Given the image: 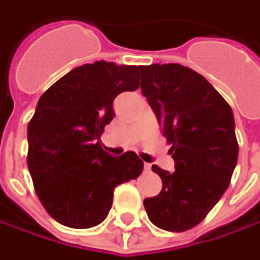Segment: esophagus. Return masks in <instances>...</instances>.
Returning <instances> with one entry per match:
<instances>
[{
  "label": "esophagus",
  "instance_id": "1",
  "mask_svg": "<svg viewBox=\"0 0 260 260\" xmlns=\"http://www.w3.org/2000/svg\"><path fill=\"white\" fill-rule=\"evenodd\" d=\"M150 169H152V165H150V164H145V171H147V172H149Z\"/></svg>",
  "mask_w": 260,
  "mask_h": 260
}]
</instances>
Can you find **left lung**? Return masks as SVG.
<instances>
[{
    "label": "left lung",
    "instance_id": "1",
    "mask_svg": "<svg viewBox=\"0 0 260 260\" xmlns=\"http://www.w3.org/2000/svg\"><path fill=\"white\" fill-rule=\"evenodd\" d=\"M142 94L162 125L175 172L157 165L162 191L145 200L150 221L185 232L204 220L230 185L239 145L230 105L204 76L178 63L139 66Z\"/></svg>",
    "mask_w": 260,
    "mask_h": 260
}]
</instances>
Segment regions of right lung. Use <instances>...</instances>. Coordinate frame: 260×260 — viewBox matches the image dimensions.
<instances>
[{
    "label": "right lung",
    "instance_id": "obj_1",
    "mask_svg": "<svg viewBox=\"0 0 260 260\" xmlns=\"http://www.w3.org/2000/svg\"><path fill=\"white\" fill-rule=\"evenodd\" d=\"M139 84L137 66L101 60L72 69L40 96L27 127V166L40 203L57 223L100 224L115 186L142 174L135 152L115 157L100 143L114 117V98Z\"/></svg>",
    "mask_w": 260,
    "mask_h": 260
}]
</instances>
